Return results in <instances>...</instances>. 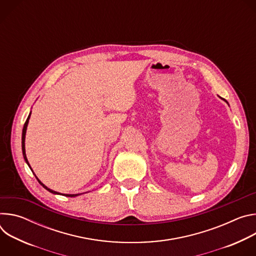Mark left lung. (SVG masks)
Wrapping results in <instances>:
<instances>
[{
  "label": "left lung",
  "instance_id": "left-lung-1",
  "mask_svg": "<svg viewBox=\"0 0 256 256\" xmlns=\"http://www.w3.org/2000/svg\"><path fill=\"white\" fill-rule=\"evenodd\" d=\"M223 100H224V101H226V100H225V99H223ZM226 102H227V101H226ZM227 103H228V102H227Z\"/></svg>",
  "mask_w": 256,
  "mask_h": 256
}]
</instances>
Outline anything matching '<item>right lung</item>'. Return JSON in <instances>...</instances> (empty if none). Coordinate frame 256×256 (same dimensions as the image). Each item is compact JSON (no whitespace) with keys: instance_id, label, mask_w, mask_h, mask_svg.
<instances>
[{"instance_id":"right-lung-1","label":"right lung","mask_w":256,"mask_h":256,"mask_svg":"<svg viewBox=\"0 0 256 256\" xmlns=\"http://www.w3.org/2000/svg\"><path fill=\"white\" fill-rule=\"evenodd\" d=\"M30 116H31V112H29V116H28V118H27V120H26V122H25V124H24V126H23V130H22V153H23V158H24V160H25V162H26V164L29 166V168L31 169V171H32V173L34 174V172H33V170H32V168H31V166H30V164H29V162H28V160H27V157H26V152H25V136H26V130H27V126H28V122H29V118H30ZM34 176L36 177V179H38V181L40 182V186H42V188H44L48 192H52V194H60V196H68V198H75V196H80V194H60V192H54V190H50V188H48L46 186H44L42 182L38 179V177L36 176L35 174H34Z\"/></svg>"}]
</instances>
